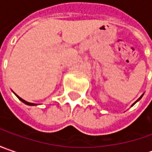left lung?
Listing matches in <instances>:
<instances>
[{"instance_id": "8db88e82", "label": "left lung", "mask_w": 152, "mask_h": 152, "mask_svg": "<svg viewBox=\"0 0 152 152\" xmlns=\"http://www.w3.org/2000/svg\"><path fill=\"white\" fill-rule=\"evenodd\" d=\"M143 95H144V94H143ZM143 95H142V96H141L140 97V98H139V99H138L137 101H136V102H134V104H133V105H132L131 107H133V106H134V104H135V103H136V102H139V101H140V99H141V98H142V96H143Z\"/></svg>"}]
</instances>
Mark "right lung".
I'll use <instances>...</instances> for the list:
<instances>
[{
    "mask_svg": "<svg viewBox=\"0 0 152 152\" xmlns=\"http://www.w3.org/2000/svg\"><path fill=\"white\" fill-rule=\"evenodd\" d=\"M15 95H16V94H15ZM16 96L18 97V98L20 100L21 102H23V103H24V104H26V105H28V106H35V105H36V104H34V103H30V102H26V101H24L23 99H22L21 97H19L18 96H17V95H16Z\"/></svg>",
    "mask_w": 152,
    "mask_h": 152,
    "instance_id": "right-lung-1",
    "label": "right lung"
}]
</instances>
